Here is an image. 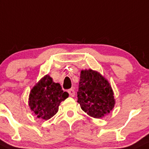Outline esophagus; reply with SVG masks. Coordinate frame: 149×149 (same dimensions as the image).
Here are the masks:
<instances>
[{"label": "esophagus", "instance_id": "34e87169", "mask_svg": "<svg viewBox=\"0 0 149 149\" xmlns=\"http://www.w3.org/2000/svg\"><path fill=\"white\" fill-rule=\"evenodd\" d=\"M68 93H69L70 96L73 97V96H74V95H75V91L73 90V88L69 89V90L68 91Z\"/></svg>", "mask_w": 149, "mask_h": 149}]
</instances>
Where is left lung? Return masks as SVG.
Wrapping results in <instances>:
<instances>
[{
	"mask_svg": "<svg viewBox=\"0 0 149 149\" xmlns=\"http://www.w3.org/2000/svg\"><path fill=\"white\" fill-rule=\"evenodd\" d=\"M77 95L81 109L95 118L109 114L115 105L113 91L109 81L91 69L81 71Z\"/></svg>",
	"mask_w": 149,
	"mask_h": 149,
	"instance_id": "obj_1",
	"label": "left lung"
}]
</instances>
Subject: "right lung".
<instances>
[{"instance_id": "obj_1", "label": "right lung", "mask_w": 149, "mask_h": 149, "mask_svg": "<svg viewBox=\"0 0 149 149\" xmlns=\"http://www.w3.org/2000/svg\"><path fill=\"white\" fill-rule=\"evenodd\" d=\"M68 97V93L62 90L60 84L46 75L31 89L29 105L38 118L48 120L58 112L61 102Z\"/></svg>"}]
</instances>
